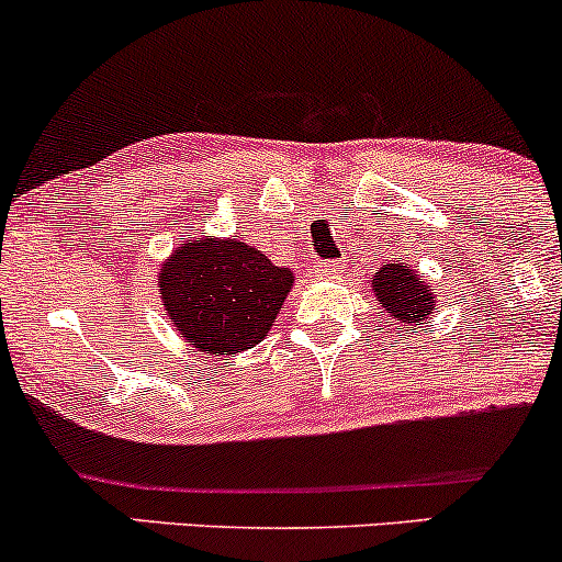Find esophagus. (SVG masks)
<instances>
[{"label": "esophagus", "instance_id": "34e87169", "mask_svg": "<svg viewBox=\"0 0 562 562\" xmlns=\"http://www.w3.org/2000/svg\"><path fill=\"white\" fill-rule=\"evenodd\" d=\"M333 271H336V263L325 261V263H317V267L312 269V274L314 277H328V274H333Z\"/></svg>", "mask_w": 562, "mask_h": 562}]
</instances>
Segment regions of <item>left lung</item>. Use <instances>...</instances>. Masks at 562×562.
I'll use <instances>...</instances> for the list:
<instances>
[{
    "mask_svg": "<svg viewBox=\"0 0 562 562\" xmlns=\"http://www.w3.org/2000/svg\"><path fill=\"white\" fill-rule=\"evenodd\" d=\"M375 299L397 325H424L435 314V293L408 263H384L371 277ZM416 330V328H413Z\"/></svg>",
    "mask_w": 562,
    "mask_h": 562,
    "instance_id": "8db88e82",
    "label": "left lung"
}]
</instances>
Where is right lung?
<instances>
[{"instance_id":"1","label":"right lung","mask_w":562,"mask_h":562,"mask_svg":"<svg viewBox=\"0 0 562 562\" xmlns=\"http://www.w3.org/2000/svg\"><path fill=\"white\" fill-rule=\"evenodd\" d=\"M293 271L239 239H189L162 263L159 295L170 323L205 355H237L267 336Z\"/></svg>"}]
</instances>
